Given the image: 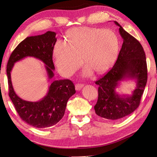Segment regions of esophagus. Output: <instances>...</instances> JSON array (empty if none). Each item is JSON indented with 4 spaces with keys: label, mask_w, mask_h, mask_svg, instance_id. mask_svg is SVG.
<instances>
[{
    "label": "esophagus",
    "mask_w": 157,
    "mask_h": 157,
    "mask_svg": "<svg viewBox=\"0 0 157 157\" xmlns=\"http://www.w3.org/2000/svg\"><path fill=\"white\" fill-rule=\"evenodd\" d=\"M84 86V84H77L75 85V88L77 90H78V91H79V90H81V88Z\"/></svg>",
    "instance_id": "34e87169"
}]
</instances>
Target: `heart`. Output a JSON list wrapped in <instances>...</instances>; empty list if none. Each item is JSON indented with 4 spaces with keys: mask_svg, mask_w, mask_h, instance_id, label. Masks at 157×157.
Listing matches in <instances>:
<instances>
[{
    "mask_svg": "<svg viewBox=\"0 0 157 157\" xmlns=\"http://www.w3.org/2000/svg\"><path fill=\"white\" fill-rule=\"evenodd\" d=\"M67 42L58 40L54 47L55 63L65 77L73 75L82 62L86 63L82 75L107 71L115 63L119 51V39L111 29L80 27L69 30Z\"/></svg>",
    "mask_w": 157,
    "mask_h": 157,
    "instance_id": "obj_1",
    "label": "heart"
}]
</instances>
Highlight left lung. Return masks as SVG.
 Wrapping results in <instances>:
<instances>
[{"instance_id":"1","label":"left lung","mask_w":157,"mask_h":157,"mask_svg":"<svg viewBox=\"0 0 157 157\" xmlns=\"http://www.w3.org/2000/svg\"><path fill=\"white\" fill-rule=\"evenodd\" d=\"M123 44L113 67L98 85V99L95 112L102 118L117 120L134 112L138 107L147 80L146 57L140 42L127 33L117 21ZM126 78L135 80L136 89L131 95H120L116 91L119 82Z\"/></svg>"}]
</instances>
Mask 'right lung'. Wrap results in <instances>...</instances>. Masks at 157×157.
<instances>
[{
    "label": "right lung",
    "instance_id": "1",
    "mask_svg": "<svg viewBox=\"0 0 157 157\" xmlns=\"http://www.w3.org/2000/svg\"><path fill=\"white\" fill-rule=\"evenodd\" d=\"M56 33L47 31L44 34L27 37L14 49L8 59L6 73L9 96L21 119L29 125L45 128L56 124L63 118L68 99L75 94V85L69 79L52 80L46 96L39 101L23 100L14 92L11 80L13 65L27 57L42 61L49 80L54 77L55 69L52 60Z\"/></svg>",
    "mask_w": 157,
    "mask_h": 157
}]
</instances>
